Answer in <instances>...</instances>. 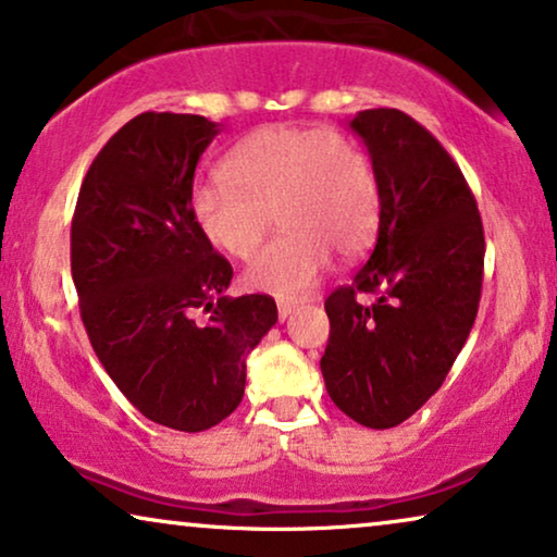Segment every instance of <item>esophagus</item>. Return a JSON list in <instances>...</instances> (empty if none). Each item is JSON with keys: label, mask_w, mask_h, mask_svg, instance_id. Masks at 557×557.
I'll return each instance as SVG.
<instances>
[{"label": "esophagus", "mask_w": 557, "mask_h": 557, "mask_svg": "<svg viewBox=\"0 0 557 557\" xmlns=\"http://www.w3.org/2000/svg\"><path fill=\"white\" fill-rule=\"evenodd\" d=\"M295 308H298V302L295 300H277V313H280V321H285L287 315L295 313Z\"/></svg>", "instance_id": "esophagus-1"}]
</instances>
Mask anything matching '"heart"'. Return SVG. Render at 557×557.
Segmentation results:
<instances>
[{"instance_id": "b5f03b06", "label": "heart", "mask_w": 557, "mask_h": 557, "mask_svg": "<svg viewBox=\"0 0 557 557\" xmlns=\"http://www.w3.org/2000/svg\"><path fill=\"white\" fill-rule=\"evenodd\" d=\"M274 219L285 232L247 270L255 290L298 298L341 257L361 255L380 226L372 162L346 137L270 124L242 137L221 177L190 193V219L213 247L236 259L259 249Z\"/></svg>"}]
</instances>
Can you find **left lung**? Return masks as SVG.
<instances>
[{"label":"left lung","instance_id":"8db88e82","mask_svg":"<svg viewBox=\"0 0 557 557\" xmlns=\"http://www.w3.org/2000/svg\"><path fill=\"white\" fill-rule=\"evenodd\" d=\"M380 185V232L354 283L325 300L321 359L333 405L384 430L418 412L454 367L476 321L484 226L469 183L422 124L399 109L348 122ZM372 292L374 304L355 295Z\"/></svg>","mask_w":557,"mask_h":557}]
</instances>
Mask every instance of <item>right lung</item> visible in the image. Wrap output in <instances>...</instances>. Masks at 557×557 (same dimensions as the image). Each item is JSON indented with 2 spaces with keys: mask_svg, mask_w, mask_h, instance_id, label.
Here are the masks:
<instances>
[{
  "mask_svg": "<svg viewBox=\"0 0 557 557\" xmlns=\"http://www.w3.org/2000/svg\"><path fill=\"white\" fill-rule=\"evenodd\" d=\"M219 132L198 114L129 119L88 168L71 226L73 285L96 356L145 418L183 433L239 407L247 356L277 323L270 295L228 298L232 264L190 219L193 175Z\"/></svg>",
  "mask_w": 557,
  "mask_h": 557,
  "instance_id": "right-lung-1",
  "label": "right lung"
}]
</instances>
